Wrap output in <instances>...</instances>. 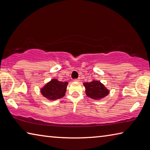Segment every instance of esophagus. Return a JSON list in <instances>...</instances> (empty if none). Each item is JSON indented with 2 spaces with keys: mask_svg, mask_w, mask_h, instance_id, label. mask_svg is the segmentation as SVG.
Wrapping results in <instances>:
<instances>
[{
  "mask_svg": "<svg viewBox=\"0 0 150 150\" xmlns=\"http://www.w3.org/2000/svg\"><path fill=\"white\" fill-rule=\"evenodd\" d=\"M74 81H80V78H77V79H74Z\"/></svg>",
  "mask_w": 150,
  "mask_h": 150,
  "instance_id": "34e87169",
  "label": "esophagus"
}]
</instances>
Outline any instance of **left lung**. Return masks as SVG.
<instances>
[{
  "mask_svg": "<svg viewBox=\"0 0 150 150\" xmlns=\"http://www.w3.org/2000/svg\"><path fill=\"white\" fill-rule=\"evenodd\" d=\"M86 95L95 100H100L109 94V90L100 81L93 80L91 82L84 83Z\"/></svg>",
  "mask_w": 150,
  "mask_h": 150,
  "instance_id": "1",
  "label": "left lung"
}]
</instances>
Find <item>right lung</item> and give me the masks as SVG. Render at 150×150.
Masks as SVG:
<instances>
[{"label":"right lung","instance_id":"add662e5","mask_svg":"<svg viewBox=\"0 0 150 150\" xmlns=\"http://www.w3.org/2000/svg\"><path fill=\"white\" fill-rule=\"evenodd\" d=\"M68 83L67 81L62 82L57 79H52L41 88L40 92L42 95L48 100H57L65 95Z\"/></svg>","mask_w":150,"mask_h":150}]
</instances>
